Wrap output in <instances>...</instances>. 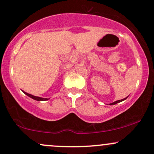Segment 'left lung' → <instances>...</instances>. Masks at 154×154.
I'll use <instances>...</instances> for the list:
<instances>
[{"mask_svg": "<svg viewBox=\"0 0 154 154\" xmlns=\"http://www.w3.org/2000/svg\"><path fill=\"white\" fill-rule=\"evenodd\" d=\"M127 98V97L126 98H124V99H123V100H117V101H116V102H114V103H110V105H115V104H116V103H120V102H122V101H123V100H126Z\"/></svg>", "mask_w": 154, "mask_h": 154, "instance_id": "obj_1", "label": "left lung"}]
</instances>
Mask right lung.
Returning a JSON list of instances; mask_svg holds the SVG:
<instances>
[{
    "label": "right lung",
    "mask_w": 154,
    "mask_h": 154,
    "mask_svg": "<svg viewBox=\"0 0 154 154\" xmlns=\"http://www.w3.org/2000/svg\"><path fill=\"white\" fill-rule=\"evenodd\" d=\"M23 92L25 93V94H26V95H27L28 97H30L32 98V99H33V100H37V101H44V100H48L47 98H41V97H35V96H33V95H32V94H28V93L25 92V91H23Z\"/></svg>",
    "instance_id": "obj_1"
}]
</instances>
